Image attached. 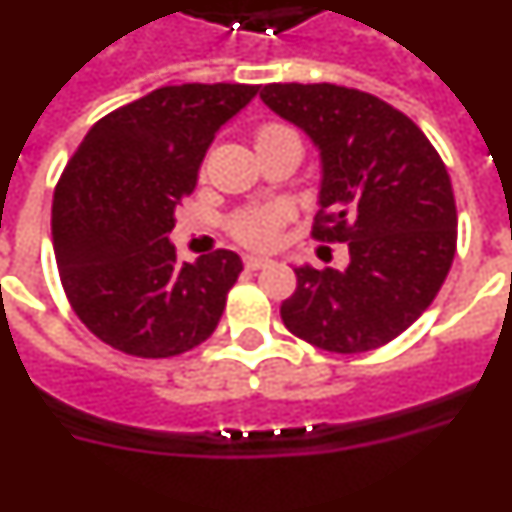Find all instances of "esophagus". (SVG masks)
Wrapping results in <instances>:
<instances>
[{
    "instance_id": "obj_1",
    "label": "esophagus",
    "mask_w": 512,
    "mask_h": 512,
    "mask_svg": "<svg viewBox=\"0 0 512 512\" xmlns=\"http://www.w3.org/2000/svg\"><path fill=\"white\" fill-rule=\"evenodd\" d=\"M271 264H274V261L261 259V256H246V259H243V266H246V269H251V271L266 269V266H271Z\"/></svg>"
}]
</instances>
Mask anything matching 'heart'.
Listing matches in <instances>:
<instances>
[{
  "instance_id": "b5f03b06",
  "label": "heart",
  "mask_w": 512,
  "mask_h": 512,
  "mask_svg": "<svg viewBox=\"0 0 512 512\" xmlns=\"http://www.w3.org/2000/svg\"><path fill=\"white\" fill-rule=\"evenodd\" d=\"M297 138L295 133L277 122H269V125H261L256 130V146H264V143H274V140H287ZM287 220V210L282 207H264V210H248L241 212L230 223V233L235 235V241H241L243 246L251 248H269L277 241L279 228Z\"/></svg>"
}]
</instances>
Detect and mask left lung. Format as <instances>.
Masks as SVG:
<instances>
[{"label": "left lung", "mask_w": 512, "mask_h": 512, "mask_svg": "<svg viewBox=\"0 0 512 512\" xmlns=\"http://www.w3.org/2000/svg\"><path fill=\"white\" fill-rule=\"evenodd\" d=\"M261 99L320 151L312 235L348 243L346 269H295L282 320L312 346L364 354L408 330L438 295L456 253L449 171L392 104L336 84H266Z\"/></svg>", "instance_id": "obj_1"}]
</instances>
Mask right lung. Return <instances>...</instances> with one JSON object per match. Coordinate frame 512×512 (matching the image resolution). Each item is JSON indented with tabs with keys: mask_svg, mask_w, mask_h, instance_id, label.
Returning a JSON list of instances; mask_svg holds the SVG:
<instances>
[{
	"mask_svg": "<svg viewBox=\"0 0 512 512\" xmlns=\"http://www.w3.org/2000/svg\"><path fill=\"white\" fill-rule=\"evenodd\" d=\"M251 84L161 87L110 112L81 140L53 194V251L63 292L99 341L169 359L212 336L238 253L176 261L169 233L225 122L256 97Z\"/></svg>",
	"mask_w": 512,
	"mask_h": 512,
	"instance_id": "right-lung-1",
	"label": "right lung"
}]
</instances>
